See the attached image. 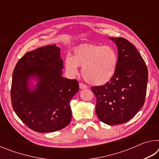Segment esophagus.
<instances>
[{
  "label": "esophagus",
  "instance_id": "34e87169",
  "mask_svg": "<svg viewBox=\"0 0 159 159\" xmlns=\"http://www.w3.org/2000/svg\"><path fill=\"white\" fill-rule=\"evenodd\" d=\"M79 88H80V89H86L88 87H87V85L84 84V83H79Z\"/></svg>",
  "mask_w": 159,
  "mask_h": 159
}]
</instances>
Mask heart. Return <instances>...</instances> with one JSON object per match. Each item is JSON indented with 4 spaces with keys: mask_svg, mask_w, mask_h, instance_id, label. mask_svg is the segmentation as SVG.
<instances>
[{
    "mask_svg": "<svg viewBox=\"0 0 159 159\" xmlns=\"http://www.w3.org/2000/svg\"><path fill=\"white\" fill-rule=\"evenodd\" d=\"M116 50L110 45H83L76 48L74 55L64 60L65 69L70 76H75L81 67L85 81L94 85L106 84L114 76L118 65Z\"/></svg>",
    "mask_w": 159,
    "mask_h": 159,
    "instance_id": "obj_1",
    "label": "heart"
}]
</instances>
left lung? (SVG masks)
Listing matches in <instances>:
<instances>
[{"instance_id": "1", "label": "left lung", "mask_w": 159, "mask_h": 159, "mask_svg": "<svg viewBox=\"0 0 159 159\" xmlns=\"http://www.w3.org/2000/svg\"><path fill=\"white\" fill-rule=\"evenodd\" d=\"M118 48V65L110 81L91 88L97 98L95 111L107 125L130 120L144 105L148 70L134 45L124 38H110Z\"/></svg>"}]
</instances>
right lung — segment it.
Returning a JSON list of instances; mask_svg holds the SVG:
<instances>
[{
  "label": "right lung",
  "instance_id": "right-lung-1",
  "mask_svg": "<svg viewBox=\"0 0 159 159\" xmlns=\"http://www.w3.org/2000/svg\"><path fill=\"white\" fill-rule=\"evenodd\" d=\"M60 50L52 45L26 52L13 71L12 108L21 121L39 133L60 130L69 125L70 102L79 90L76 79L61 76L64 66ZM31 77L37 82L30 88Z\"/></svg>",
  "mask_w": 159,
  "mask_h": 159
}]
</instances>
